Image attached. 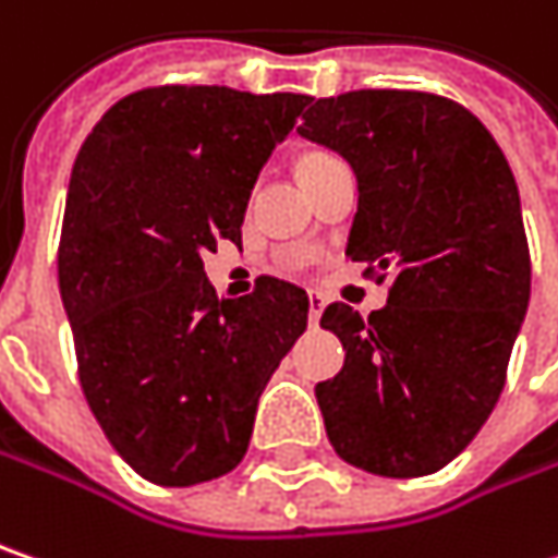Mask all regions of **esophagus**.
Returning a JSON list of instances; mask_svg holds the SVG:
<instances>
[{"label": "esophagus", "mask_w": 558, "mask_h": 558, "mask_svg": "<svg viewBox=\"0 0 558 558\" xmlns=\"http://www.w3.org/2000/svg\"><path fill=\"white\" fill-rule=\"evenodd\" d=\"M323 307H326V298H323L320 292H311L307 294V314H311V326H317V320H320Z\"/></svg>", "instance_id": "34e87169"}]
</instances>
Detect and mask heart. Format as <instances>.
Listing matches in <instances>:
<instances>
[{
	"mask_svg": "<svg viewBox=\"0 0 558 558\" xmlns=\"http://www.w3.org/2000/svg\"><path fill=\"white\" fill-rule=\"evenodd\" d=\"M320 159H329L326 154H307L301 159V166H314V162H320Z\"/></svg>",
	"mask_w": 558,
	"mask_h": 558,
	"instance_id": "1",
	"label": "heart"
}]
</instances>
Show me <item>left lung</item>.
I'll use <instances>...</instances> for the list:
<instances>
[{
    "instance_id": "obj_1",
    "label": "left lung",
    "mask_w": 558,
    "mask_h": 558,
    "mask_svg": "<svg viewBox=\"0 0 558 558\" xmlns=\"http://www.w3.org/2000/svg\"><path fill=\"white\" fill-rule=\"evenodd\" d=\"M301 137L351 162V260L389 301L367 320L336 301L320 326L342 371L317 383L339 459L379 477H424L459 456L499 402L531 301L518 184L461 102L421 90L314 99Z\"/></svg>"
}]
</instances>
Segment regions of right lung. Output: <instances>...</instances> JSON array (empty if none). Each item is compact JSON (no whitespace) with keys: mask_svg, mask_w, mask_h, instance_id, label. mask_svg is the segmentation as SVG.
<instances>
[{"mask_svg":"<svg viewBox=\"0 0 558 558\" xmlns=\"http://www.w3.org/2000/svg\"><path fill=\"white\" fill-rule=\"evenodd\" d=\"M304 94L166 84L119 99L74 159L59 292L84 399L150 484L191 487L244 459L257 399L307 329V292L260 276L216 298L204 254L241 244L254 182Z\"/></svg>","mask_w":558,"mask_h":558,"instance_id":"obj_1","label":"right lung"}]
</instances>
